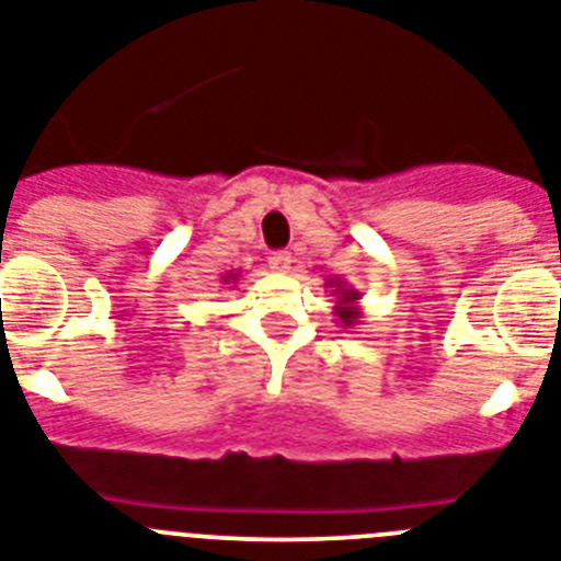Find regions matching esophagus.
<instances>
[{"label":"esophagus","mask_w":561,"mask_h":561,"mask_svg":"<svg viewBox=\"0 0 561 561\" xmlns=\"http://www.w3.org/2000/svg\"><path fill=\"white\" fill-rule=\"evenodd\" d=\"M290 262H294L290 251H276L267 256V265L274 267L276 274H287V271H290Z\"/></svg>","instance_id":"esophagus-1"}]
</instances>
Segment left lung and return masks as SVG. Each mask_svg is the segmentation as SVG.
<instances>
[{"label":"left lung","instance_id":"left-lung-1","mask_svg":"<svg viewBox=\"0 0 561 561\" xmlns=\"http://www.w3.org/2000/svg\"><path fill=\"white\" fill-rule=\"evenodd\" d=\"M328 287H333V296H339L333 310L335 316H339L341 328H355V324L362 321V305H358L362 294H358L353 285H347V282L341 279H330Z\"/></svg>","mask_w":561,"mask_h":561}]
</instances>
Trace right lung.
Masks as SVG:
<instances>
[{
  "instance_id": "obj_1",
  "label": "right lung",
  "mask_w": 561,
  "mask_h": 561,
  "mask_svg": "<svg viewBox=\"0 0 561 561\" xmlns=\"http://www.w3.org/2000/svg\"><path fill=\"white\" fill-rule=\"evenodd\" d=\"M237 279H240V271H228V274H222V285H237Z\"/></svg>"
}]
</instances>
